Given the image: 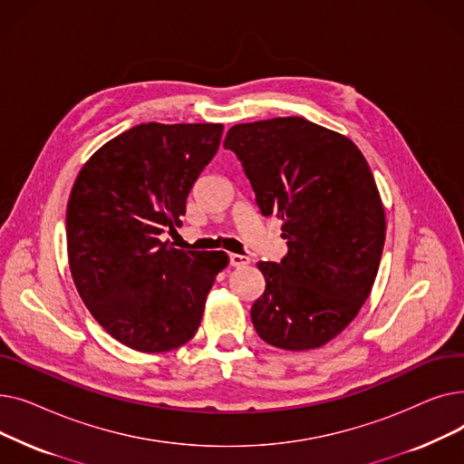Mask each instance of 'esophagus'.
Here are the masks:
<instances>
[{
    "label": "esophagus",
    "instance_id": "esophagus-1",
    "mask_svg": "<svg viewBox=\"0 0 464 464\" xmlns=\"http://www.w3.org/2000/svg\"><path fill=\"white\" fill-rule=\"evenodd\" d=\"M250 263L248 256H240V254H229V265L231 266H245Z\"/></svg>",
    "mask_w": 464,
    "mask_h": 464
}]
</instances>
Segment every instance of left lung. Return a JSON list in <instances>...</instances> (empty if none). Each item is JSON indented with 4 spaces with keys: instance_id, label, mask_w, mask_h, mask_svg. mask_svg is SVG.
Masks as SVG:
<instances>
[{
    "instance_id": "left-lung-1",
    "label": "left lung",
    "mask_w": 464,
    "mask_h": 464,
    "mask_svg": "<svg viewBox=\"0 0 464 464\" xmlns=\"http://www.w3.org/2000/svg\"><path fill=\"white\" fill-rule=\"evenodd\" d=\"M224 149L242 163L261 214L282 219L287 240L280 263H257V334L291 352L327 344L369 299L385 242L367 160L348 137L301 116L233 126Z\"/></svg>"
}]
</instances>
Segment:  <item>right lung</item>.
Masks as SVG:
<instances>
[{"instance_id": "1", "label": "right lung", "mask_w": 464, "mask_h": 464, "mask_svg": "<svg viewBox=\"0 0 464 464\" xmlns=\"http://www.w3.org/2000/svg\"><path fill=\"white\" fill-rule=\"evenodd\" d=\"M222 124H139L81 169L67 203V256L90 314L137 352L180 348L198 333L226 252L177 250L186 199L214 158Z\"/></svg>"}]
</instances>
